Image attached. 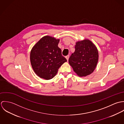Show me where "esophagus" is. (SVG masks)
<instances>
[{"label": "esophagus", "mask_w": 124, "mask_h": 124, "mask_svg": "<svg viewBox=\"0 0 124 124\" xmlns=\"http://www.w3.org/2000/svg\"><path fill=\"white\" fill-rule=\"evenodd\" d=\"M65 58H66V59H67V61H68V60H69V55H67V56H66L65 57Z\"/></svg>", "instance_id": "obj_1"}]
</instances>
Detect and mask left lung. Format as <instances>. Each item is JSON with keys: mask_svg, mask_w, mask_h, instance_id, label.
Instances as JSON below:
<instances>
[{"mask_svg": "<svg viewBox=\"0 0 124 124\" xmlns=\"http://www.w3.org/2000/svg\"><path fill=\"white\" fill-rule=\"evenodd\" d=\"M75 52L69 59L73 71L79 76H86L94 70L98 60V52L89 40L76 42Z\"/></svg>", "mask_w": 124, "mask_h": 124, "instance_id": "8db88e82", "label": "left lung"}]
</instances>
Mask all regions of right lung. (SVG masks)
Here are the masks:
<instances>
[{"instance_id":"add662e5","label":"right lung","mask_w":124,"mask_h":124,"mask_svg":"<svg viewBox=\"0 0 124 124\" xmlns=\"http://www.w3.org/2000/svg\"><path fill=\"white\" fill-rule=\"evenodd\" d=\"M59 39L46 36L34 46L31 52V62L36 74L46 80L53 78L67 60L58 46Z\"/></svg>"}]
</instances>
